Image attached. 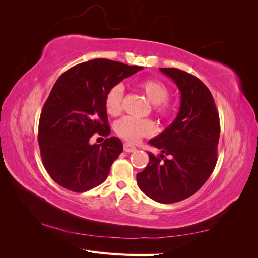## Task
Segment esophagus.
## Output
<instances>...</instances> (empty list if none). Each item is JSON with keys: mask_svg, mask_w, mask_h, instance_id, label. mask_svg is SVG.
<instances>
[{"mask_svg": "<svg viewBox=\"0 0 258 258\" xmlns=\"http://www.w3.org/2000/svg\"><path fill=\"white\" fill-rule=\"evenodd\" d=\"M123 151L127 152V153H134V152L137 151V148L134 145L128 144V143H124L123 144Z\"/></svg>", "mask_w": 258, "mask_h": 258, "instance_id": "34e87169", "label": "esophagus"}]
</instances>
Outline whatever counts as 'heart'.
Listing matches in <instances>:
<instances>
[{"mask_svg":"<svg viewBox=\"0 0 258 258\" xmlns=\"http://www.w3.org/2000/svg\"><path fill=\"white\" fill-rule=\"evenodd\" d=\"M139 87L145 93L147 99L154 105V112L160 117H167L172 112V104L167 98L169 89L158 80H144L139 84ZM123 87L121 84H116L107 90L104 97L105 111L108 115L117 116L121 112ZM115 131L124 141L137 143L144 137H150L155 132L154 123L148 119H138L134 117H123L115 124Z\"/></svg>","mask_w":258,"mask_h":258,"instance_id":"b5f03b06","label":"heart"}]
</instances>
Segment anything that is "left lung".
Listing matches in <instances>:
<instances>
[{
	"label": "left lung",
	"instance_id": "obj_1",
	"mask_svg": "<svg viewBox=\"0 0 258 258\" xmlns=\"http://www.w3.org/2000/svg\"><path fill=\"white\" fill-rule=\"evenodd\" d=\"M159 70L176 84L181 106L173 122L148 141L161 154L156 157L148 153L150 162L137 174V183L151 199L174 204L199 190L212 174L217 161L220 117L210 90L196 76L175 68Z\"/></svg>",
	"mask_w": 258,
	"mask_h": 258
}]
</instances>
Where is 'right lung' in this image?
I'll return each mask as SVG.
<instances>
[{
  "instance_id": "right-lung-1",
  "label": "right lung",
  "mask_w": 258,
  "mask_h": 258,
  "mask_svg": "<svg viewBox=\"0 0 258 258\" xmlns=\"http://www.w3.org/2000/svg\"><path fill=\"white\" fill-rule=\"evenodd\" d=\"M142 69L93 59L69 69L54 83L41 113L38 145L44 167L57 184L84 192L105 181L123 147L118 138H107L104 97L112 86ZM95 133L107 137L101 146L89 143Z\"/></svg>"
}]
</instances>
